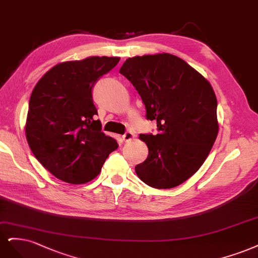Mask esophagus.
<instances>
[{
	"label": "esophagus",
	"instance_id": "34e87169",
	"mask_svg": "<svg viewBox=\"0 0 258 258\" xmlns=\"http://www.w3.org/2000/svg\"><path fill=\"white\" fill-rule=\"evenodd\" d=\"M122 138H123L124 141H125V143H128V141H131V140H133V139L135 138V135L133 134L132 132H126L125 134L122 136Z\"/></svg>",
	"mask_w": 258,
	"mask_h": 258
}]
</instances>
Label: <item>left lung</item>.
Returning a JSON list of instances; mask_svg holds the SVG:
<instances>
[{
    "mask_svg": "<svg viewBox=\"0 0 258 258\" xmlns=\"http://www.w3.org/2000/svg\"><path fill=\"white\" fill-rule=\"evenodd\" d=\"M120 73L137 90L147 119L159 134L144 135L149 154L138 164V178L149 186L171 188L202 167L219 133L217 96L201 73L170 53L133 56Z\"/></svg>",
    "mask_w": 258,
    "mask_h": 258,
    "instance_id": "8db88e82",
    "label": "left lung"
}]
</instances>
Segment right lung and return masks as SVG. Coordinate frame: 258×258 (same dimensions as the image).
Instances as JSON below:
<instances>
[{
  "mask_svg": "<svg viewBox=\"0 0 258 258\" xmlns=\"http://www.w3.org/2000/svg\"><path fill=\"white\" fill-rule=\"evenodd\" d=\"M120 61L119 56H89L56 64L32 91L26 136L34 156L54 177L84 184L101 172L118 148L94 120L92 88Z\"/></svg>",
  "mask_w": 258,
  "mask_h": 258,
  "instance_id": "right-lung-1",
  "label": "right lung"
}]
</instances>
